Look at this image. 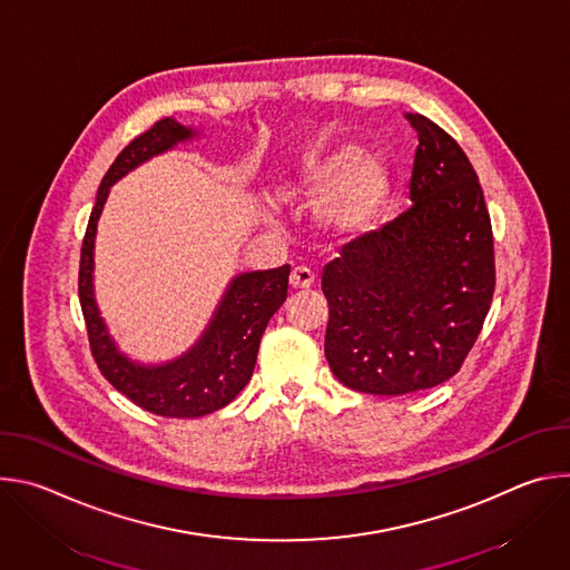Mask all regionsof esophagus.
Returning a JSON list of instances; mask_svg holds the SVG:
<instances>
[{"label":"esophagus","mask_w":570,"mask_h":570,"mask_svg":"<svg viewBox=\"0 0 570 570\" xmlns=\"http://www.w3.org/2000/svg\"><path fill=\"white\" fill-rule=\"evenodd\" d=\"M313 282H315V277H313V273L308 268H295L291 273V279H288L293 291H306V288L313 286Z\"/></svg>","instance_id":"obj_1"}]
</instances>
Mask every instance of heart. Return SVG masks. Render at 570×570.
Returning a JSON list of instances; mask_svg holds the SVG:
<instances>
[{"instance_id":"heart-1","label":"heart","mask_w":570,"mask_h":570,"mask_svg":"<svg viewBox=\"0 0 570 570\" xmlns=\"http://www.w3.org/2000/svg\"><path fill=\"white\" fill-rule=\"evenodd\" d=\"M284 200L320 196L313 205L317 227L332 238L367 234L392 194V171L379 153H361L345 144L317 159L299 178L284 183Z\"/></svg>"}]
</instances>
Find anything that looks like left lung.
<instances>
[{
	"instance_id": "left-lung-1",
	"label": "left lung",
	"mask_w": 570,
	"mask_h": 570,
	"mask_svg": "<svg viewBox=\"0 0 570 570\" xmlns=\"http://www.w3.org/2000/svg\"><path fill=\"white\" fill-rule=\"evenodd\" d=\"M413 205L343 248L322 271L324 356L341 383L409 394L449 381L490 311L497 271L490 212L469 157L424 115Z\"/></svg>"
}]
</instances>
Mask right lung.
<instances>
[{"label": "right lung", "instance_id": "obj_1", "mask_svg": "<svg viewBox=\"0 0 570 570\" xmlns=\"http://www.w3.org/2000/svg\"><path fill=\"white\" fill-rule=\"evenodd\" d=\"M196 137H200V128L167 117L135 137L117 155L97 191L83 248H80L78 271L80 308L86 315L92 356L101 374L139 409L178 420L209 415L227 405L248 385L262 336L268 320L286 299L291 275L288 264L271 271L234 275L200 338L171 361L141 363L119 350L101 317L95 295V240L104 205L110 196V187L132 169Z\"/></svg>", "mask_w": 570, "mask_h": 570}]
</instances>
